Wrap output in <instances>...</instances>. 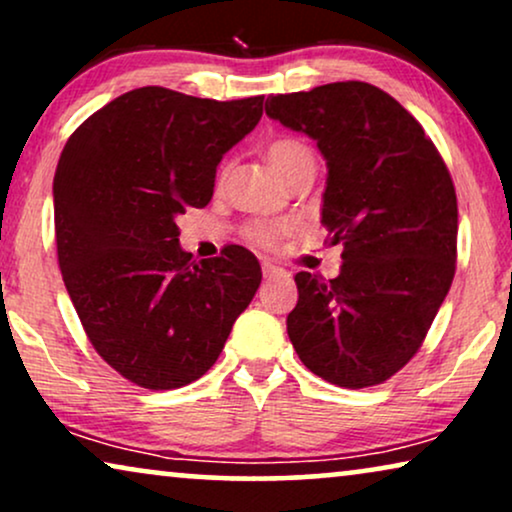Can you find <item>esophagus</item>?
<instances>
[{"instance_id":"obj_1","label":"esophagus","mask_w":512,"mask_h":512,"mask_svg":"<svg viewBox=\"0 0 512 512\" xmlns=\"http://www.w3.org/2000/svg\"><path fill=\"white\" fill-rule=\"evenodd\" d=\"M263 277L265 279H275V277H289V272L286 270H282V268H277V265H272V263H263Z\"/></svg>"}]
</instances>
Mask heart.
<instances>
[{"mask_svg": "<svg viewBox=\"0 0 512 512\" xmlns=\"http://www.w3.org/2000/svg\"><path fill=\"white\" fill-rule=\"evenodd\" d=\"M268 158L275 170L282 174L286 181H296L300 174L314 170V153L303 139L298 137H277L268 144ZM230 165H223L219 179H226ZM286 230L282 223L256 221L247 228V237L251 242L261 244V247H275L279 237Z\"/></svg>", "mask_w": 512, "mask_h": 512, "instance_id": "1", "label": "heart"}]
</instances>
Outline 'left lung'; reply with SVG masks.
I'll list each match as a JSON object with an SVG mask.
<instances>
[{
  "label": "left lung",
  "instance_id": "8db88e82",
  "mask_svg": "<svg viewBox=\"0 0 512 512\" xmlns=\"http://www.w3.org/2000/svg\"><path fill=\"white\" fill-rule=\"evenodd\" d=\"M265 114L326 158L321 223L342 244L335 279L298 272L286 331L300 361L345 389L396 375L429 333L457 265L445 160L394 97L363 81L270 95Z\"/></svg>",
  "mask_w": 512,
  "mask_h": 512
}]
</instances>
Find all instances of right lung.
I'll use <instances>...</instances> for the list:
<instances>
[{"instance_id":"right-lung-1","label":"right lung","mask_w":512,"mask_h":512,"mask_svg":"<svg viewBox=\"0 0 512 512\" xmlns=\"http://www.w3.org/2000/svg\"><path fill=\"white\" fill-rule=\"evenodd\" d=\"M263 95L130 90L67 139L53 179L67 293L95 352L137 387H186L219 359L261 284L240 244L193 261L177 216L212 200L216 165L256 128Z\"/></svg>"}]
</instances>
